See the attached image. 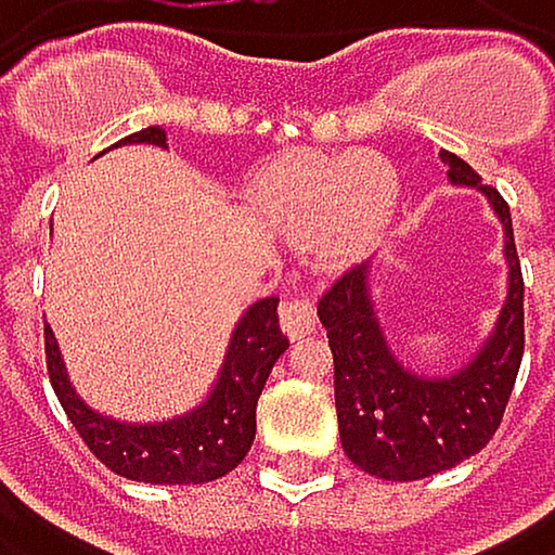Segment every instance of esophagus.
<instances>
[{
	"label": "esophagus",
	"instance_id": "34e87169",
	"mask_svg": "<svg viewBox=\"0 0 555 555\" xmlns=\"http://www.w3.org/2000/svg\"><path fill=\"white\" fill-rule=\"evenodd\" d=\"M281 327L291 340L308 337L318 327V308L308 294H294L291 300L281 304Z\"/></svg>",
	"mask_w": 555,
	"mask_h": 555
}]
</instances>
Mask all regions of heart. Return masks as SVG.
Returning a JSON list of instances; mask_svg holds the SVG:
<instances>
[{
	"instance_id": "obj_1",
	"label": "heart",
	"mask_w": 555,
	"mask_h": 555,
	"mask_svg": "<svg viewBox=\"0 0 555 555\" xmlns=\"http://www.w3.org/2000/svg\"><path fill=\"white\" fill-rule=\"evenodd\" d=\"M397 171L374 155H304L284 162L268 188L271 215L294 237L327 231V251L353 258L397 208Z\"/></svg>"
}]
</instances>
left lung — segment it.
Listing matches in <instances>:
<instances>
[{"instance_id": "left-lung-1", "label": "left lung", "mask_w": 555, "mask_h": 555, "mask_svg": "<svg viewBox=\"0 0 555 555\" xmlns=\"http://www.w3.org/2000/svg\"><path fill=\"white\" fill-rule=\"evenodd\" d=\"M453 184H474L490 198L506 231L509 294L493 337L450 377L403 371L374 318L367 264L344 271L321 297L318 318L334 353V403L340 447L353 466L380 480H424L480 453L506 413L522 360V271L509 205L453 152H443Z\"/></svg>"}]
</instances>
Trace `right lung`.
Returning a JSON list of instances; mask_svg holds the SVG:
<instances>
[{"instance_id":"right-lung-1","label":"right lung","mask_w":555,"mask_h":555,"mask_svg":"<svg viewBox=\"0 0 555 555\" xmlns=\"http://www.w3.org/2000/svg\"><path fill=\"white\" fill-rule=\"evenodd\" d=\"M121 142H149L165 149V131L152 125L121 138ZM284 350H287V337L281 334L278 324V297H264L234 327L218 384L198 410H191L168 424L131 427L102 417V413L89 410L78 400V393L68 387L59 344L46 327L49 380L78 437L86 440V447L112 474L138 483H162V487L218 480L231 474L247 456L255 440L258 397Z\"/></svg>"}]
</instances>
